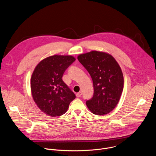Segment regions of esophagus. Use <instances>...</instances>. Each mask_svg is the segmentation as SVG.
Segmentation results:
<instances>
[{
	"label": "esophagus",
	"instance_id": "34e87169",
	"mask_svg": "<svg viewBox=\"0 0 156 156\" xmlns=\"http://www.w3.org/2000/svg\"><path fill=\"white\" fill-rule=\"evenodd\" d=\"M81 95H82V93L80 91V92H78V93H77L76 94V96L77 97V98H80V97H81Z\"/></svg>",
	"mask_w": 156,
	"mask_h": 156
}]
</instances>
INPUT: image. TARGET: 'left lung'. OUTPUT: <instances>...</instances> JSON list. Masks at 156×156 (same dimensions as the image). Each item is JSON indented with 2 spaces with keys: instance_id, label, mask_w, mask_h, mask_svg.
Returning <instances> with one entry per match:
<instances>
[{
  "instance_id": "left-lung-1",
  "label": "left lung",
  "mask_w": 156,
  "mask_h": 156,
  "mask_svg": "<svg viewBox=\"0 0 156 156\" xmlns=\"http://www.w3.org/2000/svg\"><path fill=\"white\" fill-rule=\"evenodd\" d=\"M78 60L90 74L94 95L86 102L91 112L106 115L118 104L123 89V75L115 58L105 52L92 51L80 54Z\"/></svg>"
}]
</instances>
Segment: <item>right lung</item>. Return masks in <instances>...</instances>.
<instances>
[{
	"instance_id": "right-lung-1",
	"label": "right lung",
	"mask_w": 156,
	"mask_h": 156,
	"mask_svg": "<svg viewBox=\"0 0 156 156\" xmlns=\"http://www.w3.org/2000/svg\"><path fill=\"white\" fill-rule=\"evenodd\" d=\"M76 60L72 55H54L39 62L31 78L33 99L39 108L51 117L67 111L75 94L63 81L65 70Z\"/></svg>"
}]
</instances>
